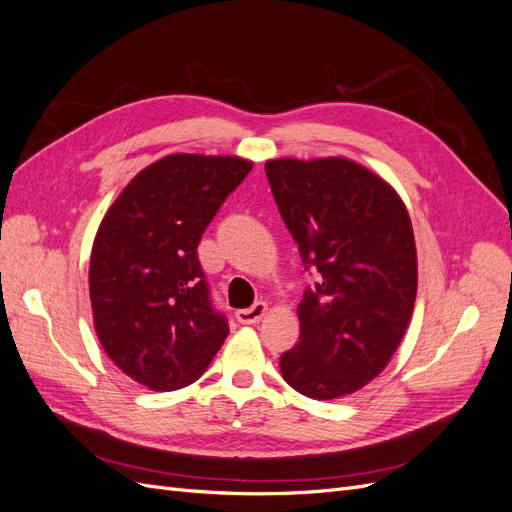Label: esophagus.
Returning <instances> with one entry per match:
<instances>
[{"mask_svg":"<svg viewBox=\"0 0 512 512\" xmlns=\"http://www.w3.org/2000/svg\"><path fill=\"white\" fill-rule=\"evenodd\" d=\"M267 303L265 301H258V303H254L252 307H247V309H239L237 312V320L241 322V324H258L260 320H262V316L267 314Z\"/></svg>","mask_w":512,"mask_h":512,"instance_id":"34e87169","label":"esophagus"}]
</instances>
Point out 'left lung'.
I'll list each match as a JSON object with an SVG mask.
<instances>
[{
    "instance_id": "1",
    "label": "left lung",
    "mask_w": 512,
    "mask_h": 512,
    "mask_svg": "<svg viewBox=\"0 0 512 512\" xmlns=\"http://www.w3.org/2000/svg\"><path fill=\"white\" fill-rule=\"evenodd\" d=\"M271 192L305 269L322 280L297 307L301 333L280 356L305 397L337 399L374 380L404 339L416 301V245L391 183L348 158H277Z\"/></svg>"
}]
</instances>
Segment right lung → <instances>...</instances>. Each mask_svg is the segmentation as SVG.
Returning a JSON list of instances; mask_svg holds the SVG:
<instances>
[{"label": "right lung", "instance_id": "obj_1", "mask_svg": "<svg viewBox=\"0 0 512 512\" xmlns=\"http://www.w3.org/2000/svg\"><path fill=\"white\" fill-rule=\"evenodd\" d=\"M252 170L237 156L173 153L117 196L96 232L89 299L104 352L134 382L177 391L203 376L228 335L196 247Z\"/></svg>", "mask_w": 512, "mask_h": 512}]
</instances>
